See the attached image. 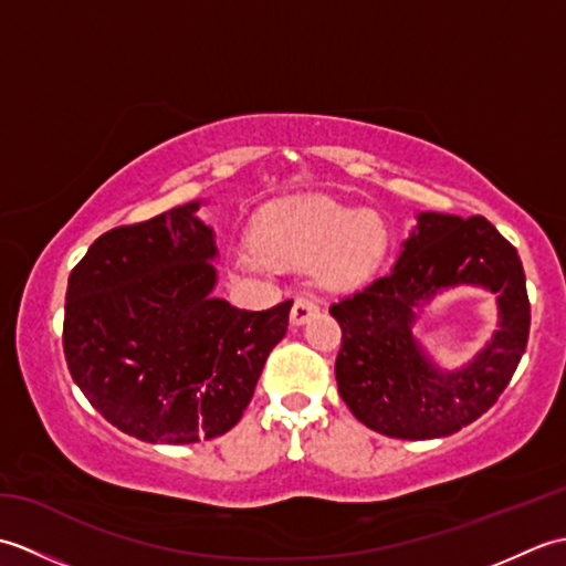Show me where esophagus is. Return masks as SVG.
<instances>
[{
	"instance_id": "1",
	"label": "esophagus",
	"mask_w": 566,
	"mask_h": 566,
	"mask_svg": "<svg viewBox=\"0 0 566 566\" xmlns=\"http://www.w3.org/2000/svg\"><path fill=\"white\" fill-rule=\"evenodd\" d=\"M318 314V304L314 302L311 296H298L294 306H292V314H290V321L292 326H304L306 321H311Z\"/></svg>"
}]
</instances>
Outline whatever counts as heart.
<instances>
[{
	"mask_svg": "<svg viewBox=\"0 0 566 566\" xmlns=\"http://www.w3.org/2000/svg\"><path fill=\"white\" fill-rule=\"evenodd\" d=\"M387 252V228L375 213L347 209L328 199H306L274 209L245 240L235 262L245 272L274 264H318L331 286H357L369 280Z\"/></svg>",
	"mask_w": 566,
	"mask_h": 566,
	"instance_id": "1",
	"label": "heart"
}]
</instances>
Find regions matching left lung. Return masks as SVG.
<instances>
[{"label": "left lung", "mask_w": 566, "mask_h": 566, "mask_svg": "<svg viewBox=\"0 0 566 566\" xmlns=\"http://www.w3.org/2000/svg\"><path fill=\"white\" fill-rule=\"evenodd\" d=\"M454 285L497 294L500 331L467 366L442 370L412 335L417 308ZM343 345L335 379L359 423L401 440L444 438L496 403L527 345L523 262L484 216L420 211L399 260L363 292L331 306Z\"/></svg>", "instance_id": "8db88e82"}]
</instances>
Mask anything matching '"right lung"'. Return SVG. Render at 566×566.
Returning a JSON list of instances; mask_svg holds the SVG:
<instances>
[{"label": "right lung", "instance_id": "obj_1", "mask_svg": "<svg viewBox=\"0 0 566 566\" xmlns=\"http://www.w3.org/2000/svg\"><path fill=\"white\" fill-rule=\"evenodd\" d=\"M175 207L118 226L70 272L63 347L90 403L143 442L219 438L248 408L294 302L243 311L213 296L216 235Z\"/></svg>", "mask_w": 566, "mask_h": 566}]
</instances>
